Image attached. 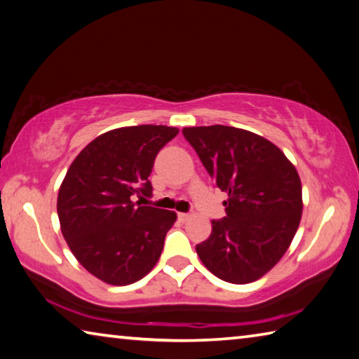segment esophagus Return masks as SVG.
<instances>
[{"label":"esophagus","instance_id":"obj_1","mask_svg":"<svg viewBox=\"0 0 359 359\" xmlns=\"http://www.w3.org/2000/svg\"><path fill=\"white\" fill-rule=\"evenodd\" d=\"M190 218H191L190 213H179V219L180 221H188Z\"/></svg>","mask_w":359,"mask_h":359}]
</instances>
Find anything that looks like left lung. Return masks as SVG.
<instances>
[{
  "label": "left lung",
  "instance_id": "obj_1",
  "mask_svg": "<svg viewBox=\"0 0 359 359\" xmlns=\"http://www.w3.org/2000/svg\"><path fill=\"white\" fill-rule=\"evenodd\" d=\"M182 133L210 177L227 193L226 217L196 245L202 264L232 284L257 281L289 250L303 212L302 180L271 141L227 126L185 127Z\"/></svg>",
  "mask_w": 359,
  "mask_h": 359
}]
</instances>
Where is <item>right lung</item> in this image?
Masks as SVG:
<instances>
[{
  "label": "right lung",
  "mask_w": 359,
  "mask_h": 359,
  "mask_svg": "<svg viewBox=\"0 0 359 359\" xmlns=\"http://www.w3.org/2000/svg\"><path fill=\"white\" fill-rule=\"evenodd\" d=\"M179 130L133 126L97 136L72 161L57 193L61 232L78 262L111 285L140 281L161 256L171 210L133 202L151 194L160 149Z\"/></svg>",
  "instance_id": "obj_1"
}]
</instances>
